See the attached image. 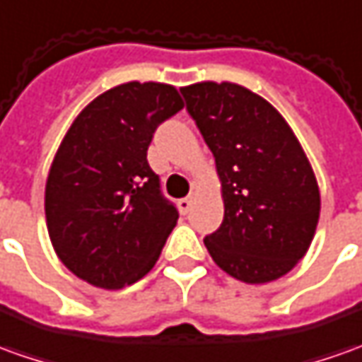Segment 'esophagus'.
<instances>
[{
  "label": "esophagus",
  "mask_w": 362,
  "mask_h": 362,
  "mask_svg": "<svg viewBox=\"0 0 362 362\" xmlns=\"http://www.w3.org/2000/svg\"><path fill=\"white\" fill-rule=\"evenodd\" d=\"M194 200H196V196L194 194H188L186 198H182L180 202H178V208H180L182 214H188L192 210V206H194Z\"/></svg>",
  "instance_id": "1"
}]
</instances>
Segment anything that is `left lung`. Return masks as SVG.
<instances>
[{"label":"left lung","instance_id":"left-lung-1","mask_svg":"<svg viewBox=\"0 0 362 362\" xmlns=\"http://www.w3.org/2000/svg\"><path fill=\"white\" fill-rule=\"evenodd\" d=\"M186 109L216 158L223 222L204 243L216 265L243 284L293 269L315 235V172L274 105L235 83L182 87Z\"/></svg>","mask_w":362,"mask_h":362}]
</instances>
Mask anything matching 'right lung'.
Instances as JSON below:
<instances>
[{
	"mask_svg": "<svg viewBox=\"0 0 362 362\" xmlns=\"http://www.w3.org/2000/svg\"><path fill=\"white\" fill-rule=\"evenodd\" d=\"M184 109L176 87L130 81L90 100L69 127L45 184L47 232L78 279L122 289L160 257L178 210L146 160L156 127Z\"/></svg>",
	"mask_w": 362,
	"mask_h": 362,
	"instance_id": "obj_1",
	"label": "right lung"
}]
</instances>
